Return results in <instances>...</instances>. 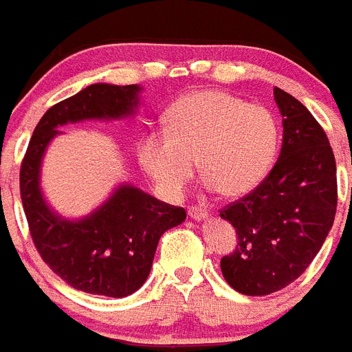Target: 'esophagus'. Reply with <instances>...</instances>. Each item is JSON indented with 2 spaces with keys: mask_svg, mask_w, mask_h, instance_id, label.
Listing matches in <instances>:
<instances>
[{
  "mask_svg": "<svg viewBox=\"0 0 352 352\" xmlns=\"http://www.w3.org/2000/svg\"><path fill=\"white\" fill-rule=\"evenodd\" d=\"M189 218H192V220H205L207 216H209V212L205 209H201V207H189Z\"/></svg>",
  "mask_w": 352,
  "mask_h": 352,
  "instance_id": "obj_1",
  "label": "esophagus"
}]
</instances>
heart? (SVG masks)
Listing matches in <instances>:
<instances>
[{"label":"heart","mask_w":352,"mask_h":352,"mask_svg":"<svg viewBox=\"0 0 352 352\" xmlns=\"http://www.w3.org/2000/svg\"><path fill=\"white\" fill-rule=\"evenodd\" d=\"M276 153V123L265 107L221 91H194L167 111L165 132L138 142V162L160 194L178 198L198 173L210 189L238 198L252 190Z\"/></svg>","instance_id":"heart-1"}]
</instances>
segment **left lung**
<instances>
[{
    "label": "left lung",
    "instance_id": "left-lung-1",
    "mask_svg": "<svg viewBox=\"0 0 352 352\" xmlns=\"http://www.w3.org/2000/svg\"><path fill=\"white\" fill-rule=\"evenodd\" d=\"M274 100L283 118L282 153L265 179L220 210L236 229V249L220 261L230 287L265 296L305 272L333 227L338 185L327 134L282 89Z\"/></svg>",
    "mask_w": 352,
    "mask_h": 352
}]
</instances>
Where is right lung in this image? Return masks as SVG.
Listing matches in <instances>:
<instances>
[{
	"instance_id": "add662e5",
	"label": "right lung",
	"mask_w": 352,
	"mask_h": 352,
	"mask_svg": "<svg viewBox=\"0 0 352 352\" xmlns=\"http://www.w3.org/2000/svg\"><path fill=\"white\" fill-rule=\"evenodd\" d=\"M138 85L94 83L56 103L34 129L19 168V192L34 247L70 287L89 294L123 298L142 287L165 230L187 218L184 207L122 185L83 220L60 218L45 204L39 165L58 127L83 120L129 116L138 105Z\"/></svg>"
}]
</instances>
